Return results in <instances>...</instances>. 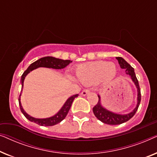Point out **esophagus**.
I'll list each match as a JSON object with an SVG mask.
<instances>
[{
  "instance_id": "1",
  "label": "esophagus",
  "mask_w": 157,
  "mask_h": 157,
  "mask_svg": "<svg viewBox=\"0 0 157 157\" xmlns=\"http://www.w3.org/2000/svg\"><path fill=\"white\" fill-rule=\"evenodd\" d=\"M90 92V91L89 89H84L83 91L81 92V95L82 96H86L88 94H89Z\"/></svg>"
}]
</instances>
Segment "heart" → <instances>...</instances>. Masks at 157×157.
<instances>
[{"label": "heart", "mask_w": 157, "mask_h": 157, "mask_svg": "<svg viewBox=\"0 0 157 157\" xmlns=\"http://www.w3.org/2000/svg\"><path fill=\"white\" fill-rule=\"evenodd\" d=\"M117 66L112 62L96 61L77 66L75 74L77 80L83 85H89L98 81L108 80L117 74Z\"/></svg>", "instance_id": "obj_1"}]
</instances>
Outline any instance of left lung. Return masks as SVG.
<instances>
[{
	"instance_id": "left-lung-1",
	"label": "left lung",
	"mask_w": 157,
	"mask_h": 157,
	"mask_svg": "<svg viewBox=\"0 0 157 157\" xmlns=\"http://www.w3.org/2000/svg\"><path fill=\"white\" fill-rule=\"evenodd\" d=\"M116 59L118 60L120 67L123 68V69H125L126 74L130 76L132 81L136 86L137 89V104L134 110L131 111L130 113H126V114H119V113H113L112 111L107 110L106 108H104L102 106L101 102V96L98 94V101L93 108V112L98 120H100L103 123L109 124V125H118V124H121L124 123V122H126L130 119H132L136 113L141 101L140 88H139V81L136 77L134 68H132L130 64H128L123 58L117 57Z\"/></svg>"
}]
</instances>
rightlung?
<instances>
[{"label":"right lung","mask_w":157,"mask_h":157,"mask_svg":"<svg viewBox=\"0 0 157 157\" xmlns=\"http://www.w3.org/2000/svg\"><path fill=\"white\" fill-rule=\"evenodd\" d=\"M72 61L71 60H63L60 59H56L55 57L52 56H46L41 58V59L37 60V61L33 62V63H31V65L29 66V68L25 71L22 76H21V82L22 84V87H21V92L23 90V81L25 76H27L28 74H29L30 72L34 69L39 67H45V68H54V69H62L66 67L68 64L71 63ZM21 93L19 96L18 98V101H19V106H20V109L21 112L23 113V115L25 116V118L27 119H29L30 121L34 122V123L38 124V125L44 126H53L56 124H59L61 121L65 119L66 115L68 114V111L71 106V104L73 101H74V98H76L78 96V94H75L70 96L69 98L66 100L65 104L63 105V106L61 107V109L59 111V112H57L55 115H53V117H48V118H45V119H37V118H34L28 114V113L24 111V109H23L22 105L21 103Z\"/></svg>","instance_id":"right-lung-1"}]
</instances>
